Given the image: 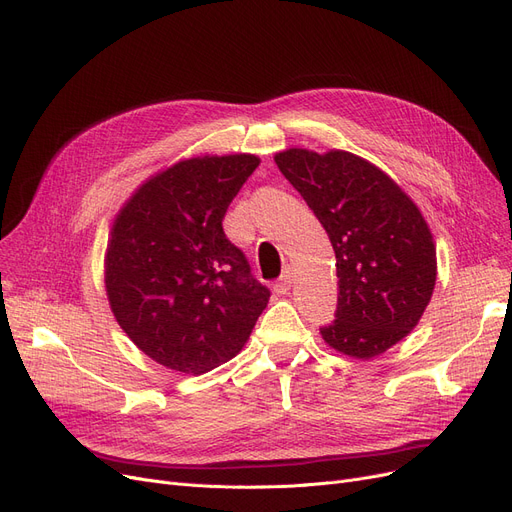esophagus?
Returning a JSON list of instances; mask_svg holds the SVG:
<instances>
[{"label":"esophagus","mask_w":512,"mask_h":512,"mask_svg":"<svg viewBox=\"0 0 512 512\" xmlns=\"http://www.w3.org/2000/svg\"><path fill=\"white\" fill-rule=\"evenodd\" d=\"M293 280H295V272H293V268H286V270L282 272V276L276 280V284H274V291H276L278 295H286L288 291H291Z\"/></svg>","instance_id":"esophagus-1"}]
</instances>
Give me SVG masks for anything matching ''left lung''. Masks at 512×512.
<instances>
[{"mask_svg":"<svg viewBox=\"0 0 512 512\" xmlns=\"http://www.w3.org/2000/svg\"><path fill=\"white\" fill-rule=\"evenodd\" d=\"M326 230L337 257V314L322 339L370 360L402 341L431 301L437 259L425 217L387 173L345 150L274 157Z\"/></svg>","mask_w":512,"mask_h":512,"instance_id":"1","label":"left lung"}]
</instances>
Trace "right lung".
Wrapping results in <instances>:
<instances>
[{"instance_id":"obj_1","label":"right lung","mask_w":512,"mask_h":512,"mask_svg":"<svg viewBox=\"0 0 512 512\" xmlns=\"http://www.w3.org/2000/svg\"><path fill=\"white\" fill-rule=\"evenodd\" d=\"M255 154L196 157L150 177L119 211L104 282L110 309L148 358L203 374L232 360L268 305L221 221Z\"/></svg>"}]
</instances>
